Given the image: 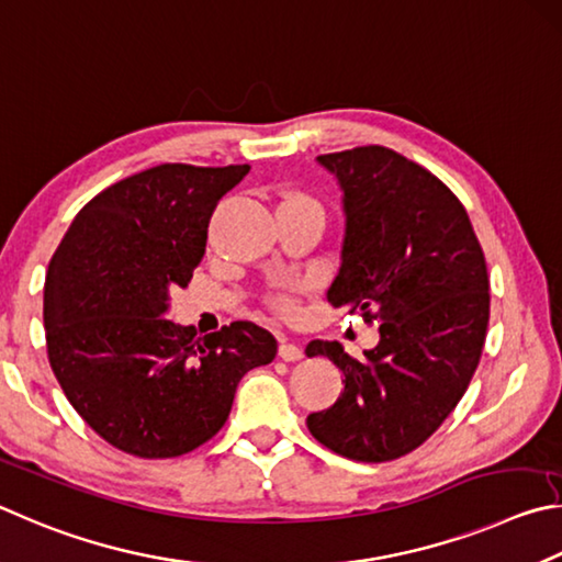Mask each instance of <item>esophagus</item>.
<instances>
[{
    "instance_id": "34e87169",
    "label": "esophagus",
    "mask_w": 562,
    "mask_h": 562,
    "mask_svg": "<svg viewBox=\"0 0 562 562\" xmlns=\"http://www.w3.org/2000/svg\"><path fill=\"white\" fill-rule=\"evenodd\" d=\"M279 358L286 360V362H296L303 358V350L296 346V342H291L289 338L281 336V342H279Z\"/></svg>"
}]
</instances>
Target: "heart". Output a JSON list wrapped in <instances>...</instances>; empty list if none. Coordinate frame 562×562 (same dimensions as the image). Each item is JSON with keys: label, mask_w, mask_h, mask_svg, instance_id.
<instances>
[{"label": "heart", "mask_w": 562, "mask_h": 562, "mask_svg": "<svg viewBox=\"0 0 562 562\" xmlns=\"http://www.w3.org/2000/svg\"><path fill=\"white\" fill-rule=\"evenodd\" d=\"M289 200H306V196L291 194ZM308 202H311V200H308ZM273 306L279 308L281 313H293V311H296V299H293V293H279V296L273 299Z\"/></svg>", "instance_id": "heart-1"}]
</instances>
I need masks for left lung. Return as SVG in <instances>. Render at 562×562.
<instances>
[{
  "label": "left lung",
  "mask_w": 562,
  "mask_h": 562,
  "mask_svg": "<svg viewBox=\"0 0 562 562\" xmlns=\"http://www.w3.org/2000/svg\"><path fill=\"white\" fill-rule=\"evenodd\" d=\"M342 192L346 234L328 301L380 321L356 360L311 340L346 378L338 402L308 415L321 445L356 461L409 454L439 429L474 378L488 328V273L454 192L382 145L318 155Z\"/></svg>",
  "instance_id": "1"
}]
</instances>
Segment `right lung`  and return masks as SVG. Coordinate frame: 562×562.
Wrapping results in <instances>:
<instances>
[{
	"instance_id": "right-lung-1",
	"label": "right lung",
	"mask_w": 562,
	"mask_h": 562,
	"mask_svg": "<svg viewBox=\"0 0 562 562\" xmlns=\"http://www.w3.org/2000/svg\"><path fill=\"white\" fill-rule=\"evenodd\" d=\"M246 172L172 162L125 177L76 214L48 263V362L88 427L127 454L204 445L239 380L276 358V338L251 321L204 338L167 321L170 291L202 261L212 212Z\"/></svg>"
}]
</instances>
